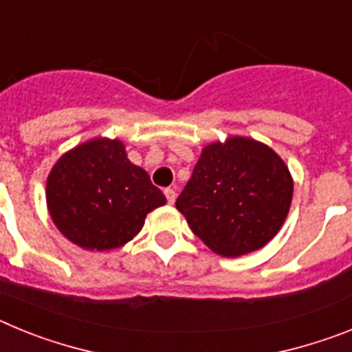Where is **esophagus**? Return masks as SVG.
<instances>
[{
	"label": "esophagus",
	"instance_id": "esophagus-1",
	"mask_svg": "<svg viewBox=\"0 0 352 352\" xmlns=\"http://www.w3.org/2000/svg\"><path fill=\"white\" fill-rule=\"evenodd\" d=\"M164 194H166V197H167V203L169 204H173L174 201H176V190H174V188H166V190H164Z\"/></svg>",
	"mask_w": 352,
	"mask_h": 352
}]
</instances>
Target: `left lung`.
<instances>
[{"instance_id":"obj_1","label":"left lung","mask_w":352,"mask_h":352,"mask_svg":"<svg viewBox=\"0 0 352 352\" xmlns=\"http://www.w3.org/2000/svg\"><path fill=\"white\" fill-rule=\"evenodd\" d=\"M292 199L282 158L247 138L206 146L176 208L213 252L238 257L264 247L278 232Z\"/></svg>"}]
</instances>
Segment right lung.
Returning a JSON list of instances; mask_svg holds the SVG:
<instances>
[{
    "label": "right lung",
    "instance_id": "right-lung-1",
    "mask_svg": "<svg viewBox=\"0 0 352 352\" xmlns=\"http://www.w3.org/2000/svg\"><path fill=\"white\" fill-rule=\"evenodd\" d=\"M166 204L148 173L126 158L120 141L93 139L65 153L47 178V206L56 227L88 250L125 245L146 214Z\"/></svg>",
    "mask_w": 352,
    "mask_h": 352
}]
</instances>
